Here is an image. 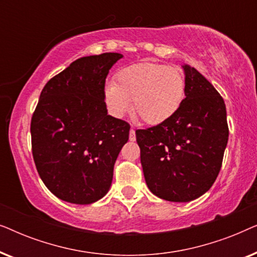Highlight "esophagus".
<instances>
[{"label":"esophagus","mask_w":257,"mask_h":257,"mask_svg":"<svg viewBox=\"0 0 257 257\" xmlns=\"http://www.w3.org/2000/svg\"><path fill=\"white\" fill-rule=\"evenodd\" d=\"M130 140H131V142H135L136 140V131H135V128H131V131H130Z\"/></svg>","instance_id":"34e87169"}]
</instances>
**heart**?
I'll return each mask as SVG.
<instances>
[{"label":"heart","instance_id":"1","mask_svg":"<svg viewBox=\"0 0 257 257\" xmlns=\"http://www.w3.org/2000/svg\"><path fill=\"white\" fill-rule=\"evenodd\" d=\"M186 96L185 77L179 70L156 63H139L121 69L115 83L104 86V101L115 118L133 110L146 124L170 120L180 110Z\"/></svg>","mask_w":257,"mask_h":257}]
</instances>
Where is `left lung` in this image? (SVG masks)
<instances>
[{
    "mask_svg": "<svg viewBox=\"0 0 257 257\" xmlns=\"http://www.w3.org/2000/svg\"><path fill=\"white\" fill-rule=\"evenodd\" d=\"M180 110L164 124L137 130L144 177L150 191L172 202H188L216 180L228 143L227 111L212 84L188 64Z\"/></svg>",
    "mask_w": 257,
    "mask_h": 257,
    "instance_id": "8db88e82",
    "label": "left lung"
}]
</instances>
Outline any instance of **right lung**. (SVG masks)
<instances>
[{
    "label": "right lung",
    "instance_id": "right-lung-1",
    "mask_svg": "<svg viewBox=\"0 0 257 257\" xmlns=\"http://www.w3.org/2000/svg\"><path fill=\"white\" fill-rule=\"evenodd\" d=\"M117 52L76 59L42 90L31 119L33 157L42 181L63 201L89 205L108 192L130 125L107 114L105 79Z\"/></svg>",
    "mask_w": 257,
    "mask_h": 257
}]
</instances>
